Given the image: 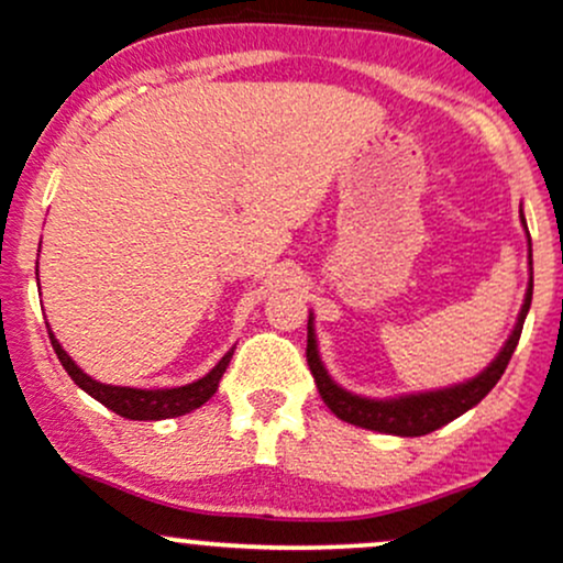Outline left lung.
<instances>
[{
	"mask_svg": "<svg viewBox=\"0 0 563 563\" xmlns=\"http://www.w3.org/2000/svg\"><path fill=\"white\" fill-rule=\"evenodd\" d=\"M521 224H523V230H527V219H523V213H521ZM527 238H529V232H527ZM529 269H532V240H529ZM532 288H534V280H532V275H529L527 299H523L521 312H518L516 329H512L508 342H505V347L499 350V355L494 357L489 366H486L478 376L462 382V385L443 387V390L398 395V398H387V400L352 395L331 379L329 372H325L323 361H320L318 339H314L312 314H310V323H307V363H310V372L314 376V385H318L320 398H323V404L329 406V409L336 413L339 419H344V422L357 424V428H366V430L393 432V435H404V438H417V435H428V432L443 428V424H449L452 419L460 417V413H465L467 409H473L475 404H481V400L489 395L492 387L497 385L499 376L505 374L512 352H516L518 339H521L523 320H527L529 305H532Z\"/></svg>",
	"mask_w": 563,
	"mask_h": 563,
	"instance_id": "8db88e82",
	"label": "left lung"
}]
</instances>
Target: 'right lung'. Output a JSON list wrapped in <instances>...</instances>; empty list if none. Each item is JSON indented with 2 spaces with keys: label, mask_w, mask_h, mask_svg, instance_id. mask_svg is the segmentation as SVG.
Listing matches in <instances>:
<instances>
[{
  "label": "right lung",
  "mask_w": 563,
  "mask_h": 563,
  "mask_svg": "<svg viewBox=\"0 0 563 563\" xmlns=\"http://www.w3.org/2000/svg\"><path fill=\"white\" fill-rule=\"evenodd\" d=\"M47 333H51V344L55 355H58L60 366L69 372L74 385L82 387V390L92 395L98 404H103L107 409L120 413V417L139 419V422H146V419L181 417V413L200 409V406L206 404V400H211L213 393L219 390V382L221 376H224L227 366H230L232 352H234L232 347L219 363H216L211 372L202 376V379L191 382V385L170 387V390H139V387H114V385H103V382H96L71 361L69 352L60 347V342L55 339L51 325H47Z\"/></svg>",
  "instance_id": "1"
}]
</instances>
